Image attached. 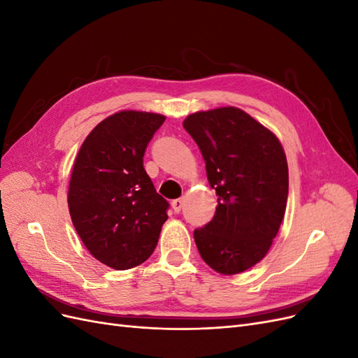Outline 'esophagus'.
Segmentation results:
<instances>
[{
    "label": "esophagus",
    "instance_id": "obj_1",
    "mask_svg": "<svg viewBox=\"0 0 358 358\" xmlns=\"http://www.w3.org/2000/svg\"><path fill=\"white\" fill-rule=\"evenodd\" d=\"M171 208H173V210H175L176 213H179V212H180V209L183 208V199H176V200H173V201H171Z\"/></svg>",
    "mask_w": 358,
    "mask_h": 358
}]
</instances>
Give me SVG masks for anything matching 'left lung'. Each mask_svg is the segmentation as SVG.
I'll return each mask as SVG.
<instances>
[{
	"label": "left lung",
	"instance_id": "left-lung-1",
	"mask_svg": "<svg viewBox=\"0 0 358 358\" xmlns=\"http://www.w3.org/2000/svg\"><path fill=\"white\" fill-rule=\"evenodd\" d=\"M218 196L213 220L194 230L204 263L236 275L266 257L284 220L288 164L278 137L237 107L197 112L183 121Z\"/></svg>",
	"mask_w": 358,
	"mask_h": 358
}]
</instances>
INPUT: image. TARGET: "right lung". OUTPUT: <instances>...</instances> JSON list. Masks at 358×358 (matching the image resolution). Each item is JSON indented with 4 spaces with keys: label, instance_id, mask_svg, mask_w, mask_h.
<instances>
[{
    "label": "right lung",
    "instance_id": "obj_1",
    "mask_svg": "<svg viewBox=\"0 0 358 358\" xmlns=\"http://www.w3.org/2000/svg\"><path fill=\"white\" fill-rule=\"evenodd\" d=\"M164 121L158 113L117 112L92 129L74 159L67 197L73 225L91 255L115 270L146 262L169 218V201L143 167Z\"/></svg>",
    "mask_w": 358,
    "mask_h": 358
}]
</instances>
